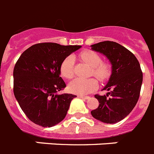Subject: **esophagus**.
Listing matches in <instances>:
<instances>
[{
    "label": "esophagus",
    "mask_w": 154,
    "mask_h": 154,
    "mask_svg": "<svg viewBox=\"0 0 154 154\" xmlns=\"http://www.w3.org/2000/svg\"><path fill=\"white\" fill-rule=\"evenodd\" d=\"M79 97H81V98H83V99H89L90 97L89 96H83V95H79Z\"/></svg>",
    "instance_id": "34e87169"
}]
</instances>
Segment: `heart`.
<instances>
[{
  "label": "heart",
  "mask_w": 154,
  "mask_h": 154,
  "mask_svg": "<svg viewBox=\"0 0 154 154\" xmlns=\"http://www.w3.org/2000/svg\"><path fill=\"white\" fill-rule=\"evenodd\" d=\"M82 60L86 62L92 67L91 73L100 81H105L110 75V66L106 63L101 62V59L97 53L91 50H85L80 54ZM74 58L72 56L66 57L61 63L60 71L63 77L70 79L73 76ZM97 81L94 78L73 79L68 85V89L71 93L85 95L95 90Z\"/></svg>",
  "instance_id": "heart-1"
}]
</instances>
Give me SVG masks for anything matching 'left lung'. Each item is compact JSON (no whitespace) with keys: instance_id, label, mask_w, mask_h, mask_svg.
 <instances>
[{"instance_id":"left-lung-1","label":"left lung","mask_w":154,"mask_h":154,"mask_svg":"<svg viewBox=\"0 0 154 154\" xmlns=\"http://www.w3.org/2000/svg\"><path fill=\"white\" fill-rule=\"evenodd\" d=\"M91 47L105 56L112 65L109 80L102 89L109 92L106 95L94 96L99 105L91 113L102 122L116 123L125 119L138 101L143 83L140 63L129 50L117 42L105 41Z\"/></svg>"}]
</instances>
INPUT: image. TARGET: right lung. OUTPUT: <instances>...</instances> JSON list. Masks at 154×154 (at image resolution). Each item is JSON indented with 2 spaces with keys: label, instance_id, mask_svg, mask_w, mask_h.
<instances>
[{
  "label": "right lung",
  "instance_id": "1",
  "mask_svg": "<svg viewBox=\"0 0 154 154\" xmlns=\"http://www.w3.org/2000/svg\"><path fill=\"white\" fill-rule=\"evenodd\" d=\"M81 45L43 42L32 45L21 55L13 72L14 94L29 120L52 127L66 117L77 96L58 92L66 88L60 77L61 63Z\"/></svg>",
  "mask_w": 154,
  "mask_h": 154
}]
</instances>
